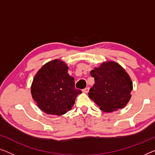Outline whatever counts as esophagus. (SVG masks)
Segmentation results:
<instances>
[{"label":"esophagus","instance_id":"1","mask_svg":"<svg viewBox=\"0 0 155 155\" xmlns=\"http://www.w3.org/2000/svg\"><path fill=\"white\" fill-rule=\"evenodd\" d=\"M89 90H90V87H87L83 89V90H82V92H84V93H88Z\"/></svg>","mask_w":155,"mask_h":155}]
</instances>
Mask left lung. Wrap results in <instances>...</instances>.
Masks as SVG:
<instances>
[{
  "label": "left lung",
  "mask_w": 155,
  "mask_h": 155,
  "mask_svg": "<svg viewBox=\"0 0 155 155\" xmlns=\"http://www.w3.org/2000/svg\"><path fill=\"white\" fill-rule=\"evenodd\" d=\"M95 83L88 96L101 110L112 112L122 109L130 99L133 83L126 71L113 61L104 63L90 72Z\"/></svg>",
  "instance_id": "8db88e82"
}]
</instances>
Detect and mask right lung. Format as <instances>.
I'll use <instances>...</instances> for the list:
<instances>
[{"label":"right lung","mask_w":155,"mask_h":155,"mask_svg":"<svg viewBox=\"0 0 155 155\" xmlns=\"http://www.w3.org/2000/svg\"><path fill=\"white\" fill-rule=\"evenodd\" d=\"M67 65L60 60L46 63L36 74L31 87L32 98L42 111L63 115L70 111L81 90L68 73Z\"/></svg>","instance_id":"add662e5"}]
</instances>
